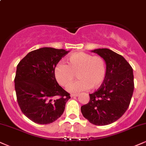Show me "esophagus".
<instances>
[{"label":"esophagus","mask_w":146,"mask_h":146,"mask_svg":"<svg viewBox=\"0 0 146 146\" xmlns=\"http://www.w3.org/2000/svg\"><path fill=\"white\" fill-rule=\"evenodd\" d=\"M78 94H71V97H75V96H78Z\"/></svg>","instance_id":"obj_1"}]
</instances>
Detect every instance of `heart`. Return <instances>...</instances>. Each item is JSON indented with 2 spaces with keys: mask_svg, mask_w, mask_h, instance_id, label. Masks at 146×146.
<instances>
[{
  "mask_svg": "<svg viewBox=\"0 0 146 146\" xmlns=\"http://www.w3.org/2000/svg\"><path fill=\"white\" fill-rule=\"evenodd\" d=\"M68 64L60 62L54 68L56 81L62 86H67L74 80L75 74L80 80L71 84L68 90L78 93L91 88H98L103 84L107 74L105 59L86 52H78L70 55Z\"/></svg>",
  "mask_w": 146,
  "mask_h": 146,
  "instance_id": "obj_1",
  "label": "heart"
}]
</instances>
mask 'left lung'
<instances>
[{
  "label": "left lung",
  "mask_w": 146,
  "mask_h": 146,
  "mask_svg": "<svg viewBox=\"0 0 146 146\" xmlns=\"http://www.w3.org/2000/svg\"><path fill=\"white\" fill-rule=\"evenodd\" d=\"M92 52L105 59L107 74L97 90L90 94V101L81 107L82 115L90 123L105 126L118 120L125 113L134 90L133 68L123 56L107 48Z\"/></svg>",
  "instance_id": "8db88e82"
}]
</instances>
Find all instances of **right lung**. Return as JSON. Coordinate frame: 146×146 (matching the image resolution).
Segmentation results:
<instances>
[{
    "label": "right lung",
    "instance_id": "1",
    "mask_svg": "<svg viewBox=\"0 0 146 146\" xmlns=\"http://www.w3.org/2000/svg\"><path fill=\"white\" fill-rule=\"evenodd\" d=\"M68 52L43 47L29 52L17 66L14 82L21 111L36 124H50L62 115L70 94L60 86L54 68Z\"/></svg>",
    "mask_w": 146,
    "mask_h": 146
}]
</instances>
